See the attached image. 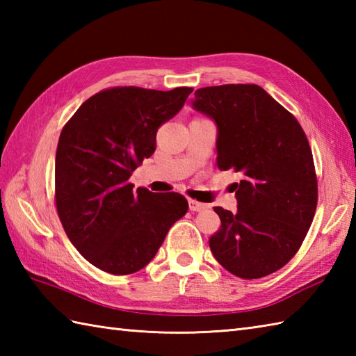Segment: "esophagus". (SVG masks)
I'll return each mask as SVG.
<instances>
[{"label": "esophagus", "mask_w": 356, "mask_h": 356, "mask_svg": "<svg viewBox=\"0 0 356 356\" xmlns=\"http://www.w3.org/2000/svg\"><path fill=\"white\" fill-rule=\"evenodd\" d=\"M188 207H190V209H191V211H202V209H205V208H207L205 203H200V202H197V200H193V199L188 200Z\"/></svg>", "instance_id": "34e87169"}]
</instances>
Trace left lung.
Returning <instances> with one entry per match:
<instances>
[{"instance_id": "8db88e82", "label": "left lung", "mask_w": 356, "mask_h": 356, "mask_svg": "<svg viewBox=\"0 0 356 356\" xmlns=\"http://www.w3.org/2000/svg\"><path fill=\"white\" fill-rule=\"evenodd\" d=\"M194 110L217 125V166L241 174L237 211L216 207L211 252L240 278L266 277L297 254L314 220L318 184L312 149L289 111L255 84L195 90Z\"/></svg>"}]
</instances>
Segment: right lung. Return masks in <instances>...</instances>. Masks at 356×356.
<instances>
[{"label": "right lung", "instance_id": "obj_1", "mask_svg": "<svg viewBox=\"0 0 356 356\" xmlns=\"http://www.w3.org/2000/svg\"><path fill=\"white\" fill-rule=\"evenodd\" d=\"M191 92L107 88L64 125L55 162L58 216L73 246L101 270L128 275L145 268L186 214L184 195L133 191L128 180L154 153L159 127L177 115Z\"/></svg>", "mask_w": 356, "mask_h": 356}]
</instances>
